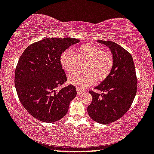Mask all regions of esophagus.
<instances>
[{
	"label": "esophagus",
	"mask_w": 154,
	"mask_h": 154,
	"mask_svg": "<svg viewBox=\"0 0 154 154\" xmlns=\"http://www.w3.org/2000/svg\"><path fill=\"white\" fill-rule=\"evenodd\" d=\"M77 94L78 95H80L83 94V92H84V91H83L82 90H81L80 88H77Z\"/></svg>",
	"instance_id": "34e87169"
}]
</instances>
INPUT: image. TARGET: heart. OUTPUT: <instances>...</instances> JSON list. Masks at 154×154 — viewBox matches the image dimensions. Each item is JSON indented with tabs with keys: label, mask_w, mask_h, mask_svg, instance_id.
I'll use <instances>...</instances> for the list:
<instances>
[{
	"label": "heart",
	"mask_w": 154,
	"mask_h": 154,
	"mask_svg": "<svg viewBox=\"0 0 154 154\" xmlns=\"http://www.w3.org/2000/svg\"><path fill=\"white\" fill-rule=\"evenodd\" d=\"M79 61H86L83 66L84 71L73 73L68 77V82L81 89L91 86L95 79L103 81L111 72L114 66L112 53L91 43L79 46L76 53L69 49L64 51L60 59L61 66L68 74L77 69Z\"/></svg>",
	"instance_id": "b5f03b06"
}]
</instances>
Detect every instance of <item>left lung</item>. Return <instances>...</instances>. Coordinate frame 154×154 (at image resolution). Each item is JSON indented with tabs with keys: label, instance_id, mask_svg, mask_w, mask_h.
<instances>
[{
	"label": "left lung",
	"instance_id": "obj_1",
	"mask_svg": "<svg viewBox=\"0 0 154 154\" xmlns=\"http://www.w3.org/2000/svg\"><path fill=\"white\" fill-rule=\"evenodd\" d=\"M98 42L110 49L114 66L108 76L94 88L105 93L90 91L92 101L88 113L92 120L106 125L121 118L130 109L137 91V77L132 56L128 51L112 41Z\"/></svg>",
	"mask_w": 154,
	"mask_h": 154
}]
</instances>
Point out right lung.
I'll use <instances>...</instances> for the list:
<instances>
[{"instance_id":"add662e5","label":"right lung","mask_w":154,"mask_h":154,"mask_svg":"<svg viewBox=\"0 0 154 154\" xmlns=\"http://www.w3.org/2000/svg\"><path fill=\"white\" fill-rule=\"evenodd\" d=\"M79 42L72 38H47L29 45L19 58L14 79L17 94L26 110L38 120L45 123L60 120L76 97L72 85L57 88L67 81L60 56Z\"/></svg>"}]
</instances>
